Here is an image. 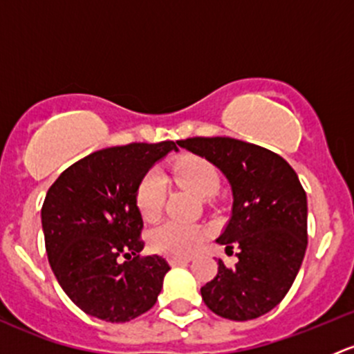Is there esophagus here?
I'll list each match as a JSON object with an SVG mask.
<instances>
[{"label":"esophagus","mask_w":354,"mask_h":354,"mask_svg":"<svg viewBox=\"0 0 354 354\" xmlns=\"http://www.w3.org/2000/svg\"><path fill=\"white\" fill-rule=\"evenodd\" d=\"M190 257H169V263L171 266H181V263L190 262Z\"/></svg>","instance_id":"obj_1"}]
</instances>
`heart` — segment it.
<instances>
[{
    "instance_id": "heart-1",
    "label": "heart",
    "mask_w": 354,
    "mask_h": 354,
    "mask_svg": "<svg viewBox=\"0 0 354 354\" xmlns=\"http://www.w3.org/2000/svg\"><path fill=\"white\" fill-rule=\"evenodd\" d=\"M174 181L202 198H209L219 190L221 176L210 160L200 156H183L171 167ZM166 181L157 169L144 174L137 187L135 203L144 219L152 221L162 210L166 202ZM152 248L173 257H188L195 253L205 240V230L198 224L164 221L151 231Z\"/></svg>"
}]
</instances>
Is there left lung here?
Masks as SVG:
<instances>
[{
	"instance_id": "obj_1",
	"label": "left lung",
	"mask_w": 354,
	"mask_h": 354,
	"mask_svg": "<svg viewBox=\"0 0 354 354\" xmlns=\"http://www.w3.org/2000/svg\"><path fill=\"white\" fill-rule=\"evenodd\" d=\"M180 147L205 157L231 183L233 212L217 243L238 246V263L219 260L200 289L216 315L245 322L270 312L291 288L306 240V194L295 169L276 152L230 137H194Z\"/></svg>"
}]
</instances>
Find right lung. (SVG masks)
Returning <instances> with one entry per match:
<instances>
[{
	"instance_id": "1",
	"label": "right lung",
	"mask_w": 354,
	"mask_h": 354,
	"mask_svg": "<svg viewBox=\"0 0 354 354\" xmlns=\"http://www.w3.org/2000/svg\"><path fill=\"white\" fill-rule=\"evenodd\" d=\"M171 140L102 149L66 167L48 190L41 219L46 253L68 298L87 315L128 322L156 305L169 263L142 255L137 187Z\"/></svg>"
}]
</instances>
